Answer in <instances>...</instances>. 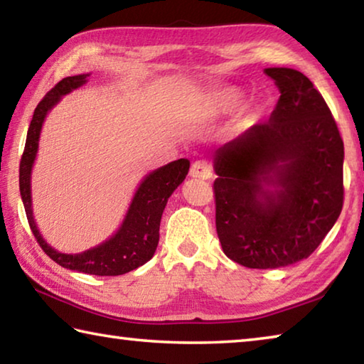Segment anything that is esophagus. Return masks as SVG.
Returning <instances> with one entry per match:
<instances>
[{
    "instance_id": "1",
    "label": "esophagus",
    "mask_w": 364,
    "mask_h": 364,
    "mask_svg": "<svg viewBox=\"0 0 364 364\" xmlns=\"http://www.w3.org/2000/svg\"><path fill=\"white\" fill-rule=\"evenodd\" d=\"M189 175L197 180H210L213 176L212 165L207 162V160H196V162L191 165Z\"/></svg>"
}]
</instances>
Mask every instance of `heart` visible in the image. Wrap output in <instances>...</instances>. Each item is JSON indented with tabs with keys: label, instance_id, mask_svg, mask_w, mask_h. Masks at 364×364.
Returning <instances> with one entry per match:
<instances>
[{
	"label": "heart",
	"instance_id": "b5f03b06",
	"mask_svg": "<svg viewBox=\"0 0 364 364\" xmlns=\"http://www.w3.org/2000/svg\"><path fill=\"white\" fill-rule=\"evenodd\" d=\"M242 102V93L236 86H221V88L212 90L204 96L202 101V112L207 119H218V117L230 114L236 110ZM250 123V115L241 112L234 120V128L242 130Z\"/></svg>",
	"mask_w": 364,
	"mask_h": 364
}]
</instances>
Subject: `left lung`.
Returning a JSON list of instances; mask_svg holds the SVG:
<instances>
[{"instance_id":"left-lung-1","label":"left lung","mask_w":364,"mask_h":364,"mask_svg":"<svg viewBox=\"0 0 364 364\" xmlns=\"http://www.w3.org/2000/svg\"><path fill=\"white\" fill-rule=\"evenodd\" d=\"M264 73L281 91L269 120L213 157L221 247L232 262L257 269L310 257L343 205V141L328 104L299 70Z\"/></svg>"}]
</instances>
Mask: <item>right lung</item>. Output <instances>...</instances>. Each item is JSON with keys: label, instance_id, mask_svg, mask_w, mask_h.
Segmentation results:
<instances>
[{"label": "right lung", "instance_id": "1", "mask_svg": "<svg viewBox=\"0 0 364 364\" xmlns=\"http://www.w3.org/2000/svg\"><path fill=\"white\" fill-rule=\"evenodd\" d=\"M90 73L67 77L48 91L46 96L40 101L30 122L26 149H23L19 168V188L26 208L27 220L36 242L45 250V254L60 267L72 271H80L86 274L96 276H119L128 271L136 269L141 264L149 262L159 244V228L164 208L167 205L168 197L184 181L189 171V160L178 159L164 167L154 170L141 181L139 188L125 215L122 226L112 237L107 239L96 247L85 250L82 254H60L53 249L36 228L32 210V189H30V176L38 151L40 133L45 117L48 115L60 97L69 95L72 90L88 82Z\"/></svg>", "mask_w": 364, "mask_h": 364}]
</instances>
